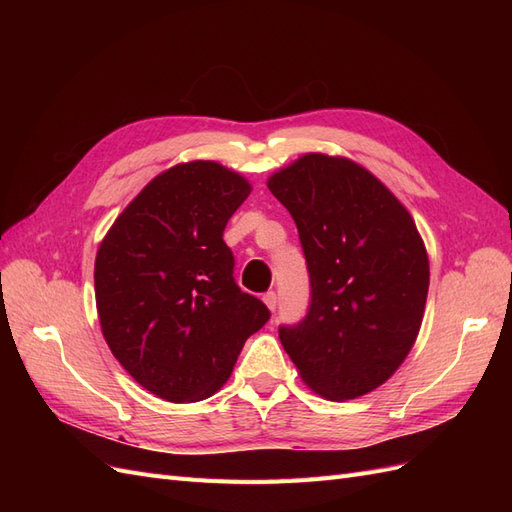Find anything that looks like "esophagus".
Returning <instances> with one entry per match:
<instances>
[{
  "label": "esophagus",
  "mask_w": 512,
  "mask_h": 512,
  "mask_svg": "<svg viewBox=\"0 0 512 512\" xmlns=\"http://www.w3.org/2000/svg\"><path fill=\"white\" fill-rule=\"evenodd\" d=\"M262 301H265V305L271 309V312H275V307H277V294L275 292H267L265 297H262Z\"/></svg>",
  "instance_id": "1"
}]
</instances>
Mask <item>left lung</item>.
Here are the masks:
<instances>
[{
	"mask_svg": "<svg viewBox=\"0 0 512 512\" xmlns=\"http://www.w3.org/2000/svg\"><path fill=\"white\" fill-rule=\"evenodd\" d=\"M267 188L290 211L312 303L282 346L316 395L346 401L389 380L421 331L429 258L408 209L354 160L305 153Z\"/></svg>",
	"mask_w": 512,
	"mask_h": 512,
	"instance_id": "left-lung-1",
	"label": "left lung"
}]
</instances>
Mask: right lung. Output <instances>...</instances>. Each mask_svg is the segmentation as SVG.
Returning a JSON list of instances; mask_svg holds the SVG:
<instances>
[{"label": "right lung", "instance_id": "1", "mask_svg": "<svg viewBox=\"0 0 512 512\" xmlns=\"http://www.w3.org/2000/svg\"><path fill=\"white\" fill-rule=\"evenodd\" d=\"M252 183L194 160L153 177L104 235L94 269L102 335L115 359L173 404L211 397L267 305L232 277L224 228Z\"/></svg>", "mask_w": 512, "mask_h": 512}]
</instances>
